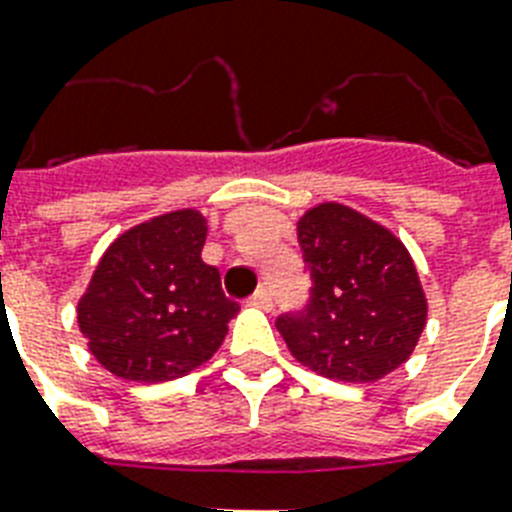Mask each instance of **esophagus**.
Returning a JSON list of instances; mask_svg holds the SVG:
<instances>
[{
	"label": "esophagus",
	"instance_id": "obj_1",
	"mask_svg": "<svg viewBox=\"0 0 512 512\" xmlns=\"http://www.w3.org/2000/svg\"><path fill=\"white\" fill-rule=\"evenodd\" d=\"M249 303L255 305V308H263V311H271V305H273V297L268 289H257L255 295L249 297Z\"/></svg>",
	"mask_w": 512,
	"mask_h": 512
}]
</instances>
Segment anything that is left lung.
<instances>
[{
	"label": "left lung",
	"mask_w": 512,
	"mask_h": 512,
	"mask_svg": "<svg viewBox=\"0 0 512 512\" xmlns=\"http://www.w3.org/2000/svg\"><path fill=\"white\" fill-rule=\"evenodd\" d=\"M311 303L276 321L289 353L340 382H374L404 364L428 300L404 241L353 207L324 201L297 220Z\"/></svg>",
	"instance_id": "obj_1"
}]
</instances>
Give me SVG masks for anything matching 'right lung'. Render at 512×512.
Wrapping results in <instances>:
<instances>
[{
  "mask_svg": "<svg viewBox=\"0 0 512 512\" xmlns=\"http://www.w3.org/2000/svg\"><path fill=\"white\" fill-rule=\"evenodd\" d=\"M207 217L175 209L132 225L103 252L76 305L87 348L122 380L167 382L215 356L239 303L201 260Z\"/></svg>",
  "mask_w": 512,
  "mask_h": 512,
  "instance_id": "add662e5",
  "label": "right lung"
}]
</instances>
